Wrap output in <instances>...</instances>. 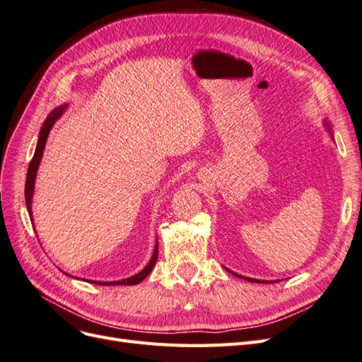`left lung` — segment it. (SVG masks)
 I'll use <instances>...</instances> for the list:
<instances>
[{"instance_id": "8db88e82", "label": "left lung", "mask_w": 362, "mask_h": 362, "mask_svg": "<svg viewBox=\"0 0 362 362\" xmlns=\"http://www.w3.org/2000/svg\"><path fill=\"white\" fill-rule=\"evenodd\" d=\"M325 124V127H326V129L329 131V136H331V139L334 140V134H332V128H331V125H329V122H323ZM226 269V267H225ZM229 273H231V275H234V276H237V278H242V279H246V281H249V282H266V284H269V282H279V281H261V279H254V278H247V276H242V275H238V273H235V272H233V270H229V269H226Z\"/></svg>"}]
</instances>
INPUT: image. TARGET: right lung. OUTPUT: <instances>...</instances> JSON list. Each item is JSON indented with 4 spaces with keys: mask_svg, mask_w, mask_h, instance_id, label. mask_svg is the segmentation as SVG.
Wrapping results in <instances>:
<instances>
[{
    "mask_svg": "<svg viewBox=\"0 0 362 362\" xmlns=\"http://www.w3.org/2000/svg\"><path fill=\"white\" fill-rule=\"evenodd\" d=\"M68 108V104H63L54 108V110L48 115V117L45 119V122H43L40 131H39V139H37V145H36V151H35V156H33L31 161H30V166H28V172H27V181H25V204H27V210L30 214V218L33 221V210H31V202H33V193H35V182H36V175H37V169H39V164L43 156V149H45L47 145V140H48V134L51 128L54 127V124L57 122V120L62 117V115L64 113V110ZM35 225V223H33ZM158 258V242H156V247H154V254H152L149 262L146 264L145 269H141L136 275L129 276L127 279H120V281H110V282H103V281H89L86 279L87 282H95L98 286H136V284H140L144 281L151 270L154 269L156 262ZM68 275V273H66ZM71 276V275H68Z\"/></svg>",
    "mask_w": 362,
    "mask_h": 362,
    "instance_id": "right-lung-1",
    "label": "right lung"
}]
</instances>
